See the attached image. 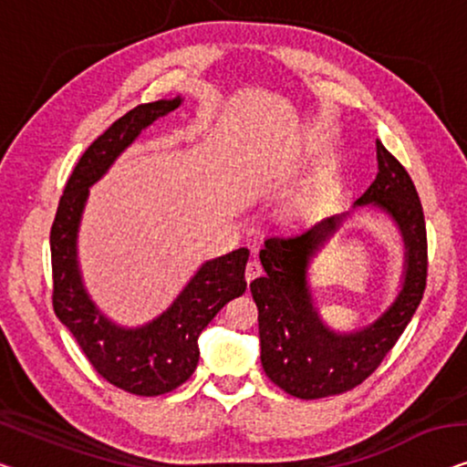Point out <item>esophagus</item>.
Wrapping results in <instances>:
<instances>
[{
  "label": "esophagus",
  "instance_id": "esophagus-1",
  "mask_svg": "<svg viewBox=\"0 0 467 467\" xmlns=\"http://www.w3.org/2000/svg\"><path fill=\"white\" fill-rule=\"evenodd\" d=\"M262 275V264L257 262V260H249L247 262V268H245V278H247V283H252L255 276H260Z\"/></svg>",
  "mask_w": 467,
  "mask_h": 467
}]
</instances>
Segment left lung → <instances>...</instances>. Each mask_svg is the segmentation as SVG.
<instances>
[{"instance_id": "1", "label": "left lung", "mask_w": 467, "mask_h": 467, "mask_svg": "<svg viewBox=\"0 0 467 467\" xmlns=\"http://www.w3.org/2000/svg\"><path fill=\"white\" fill-rule=\"evenodd\" d=\"M378 176L358 205L384 210L405 239V283L373 325L339 336L318 318L308 291V262L339 222L331 215L308 231L275 234L264 243V276L249 285L257 306L262 367L273 384L296 399H323L363 384L399 342L420 306L428 278V234L420 194L405 167L378 140Z\"/></svg>"}]
</instances>
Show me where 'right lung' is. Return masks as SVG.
I'll return each instance as SVG.
<instances>
[{
	"label": "right lung",
	"instance_id": "right-lung-1",
	"mask_svg": "<svg viewBox=\"0 0 467 467\" xmlns=\"http://www.w3.org/2000/svg\"><path fill=\"white\" fill-rule=\"evenodd\" d=\"M180 102L173 99L138 104L96 138L67 180L50 231L56 317L73 333L89 365L109 384L138 396L167 394L182 386L199 363V333L247 289V247L205 262L178 300L140 329H121L107 321L83 289L75 241L88 189L146 125L171 113Z\"/></svg>",
	"mask_w": 467,
	"mask_h": 467
}]
</instances>
